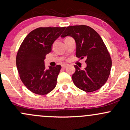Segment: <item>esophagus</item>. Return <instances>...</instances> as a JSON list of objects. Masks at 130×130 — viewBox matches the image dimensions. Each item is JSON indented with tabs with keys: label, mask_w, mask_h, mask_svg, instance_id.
I'll return each mask as SVG.
<instances>
[{
	"label": "esophagus",
	"mask_w": 130,
	"mask_h": 130,
	"mask_svg": "<svg viewBox=\"0 0 130 130\" xmlns=\"http://www.w3.org/2000/svg\"><path fill=\"white\" fill-rule=\"evenodd\" d=\"M67 65H61V67H62V69H65V68H67Z\"/></svg>",
	"instance_id": "1"
}]
</instances>
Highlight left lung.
<instances>
[{
    "label": "left lung",
    "instance_id": "obj_1",
    "mask_svg": "<svg viewBox=\"0 0 130 130\" xmlns=\"http://www.w3.org/2000/svg\"><path fill=\"white\" fill-rule=\"evenodd\" d=\"M72 37L76 42V57L86 58L87 67L81 70L75 65L72 80L76 87L87 92L101 88L107 81L112 61L103 40L96 31L87 25L67 27L61 37Z\"/></svg>",
    "mask_w": 130,
    "mask_h": 130
}]
</instances>
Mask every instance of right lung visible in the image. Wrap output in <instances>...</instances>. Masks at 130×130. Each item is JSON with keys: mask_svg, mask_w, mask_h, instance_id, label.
I'll return each instance as SVG.
<instances>
[{"mask_svg": "<svg viewBox=\"0 0 130 130\" xmlns=\"http://www.w3.org/2000/svg\"><path fill=\"white\" fill-rule=\"evenodd\" d=\"M65 27H39L31 31L23 40L16 57L19 76L32 93L44 95L56 87L61 66L45 70L44 59L52 50V45Z\"/></svg>", "mask_w": 130, "mask_h": 130, "instance_id": "right-lung-1", "label": "right lung"}]
</instances>
